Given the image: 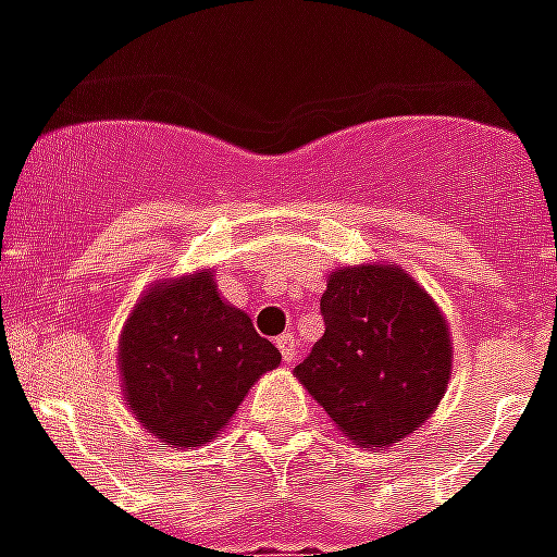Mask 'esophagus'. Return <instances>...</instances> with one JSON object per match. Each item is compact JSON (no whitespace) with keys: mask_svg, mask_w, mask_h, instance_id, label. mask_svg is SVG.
Returning a JSON list of instances; mask_svg holds the SVG:
<instances>
[{"mask_svg":"<svg viewBox=\"0 0 557 557\" xmlns=\"http://www.w3.org/2000/svg\"><path fill=\"white\" fill-rule=\"evenodd\" d=\"M277 347H280V352H283V361H286V364H295V361H297V341H295V335H292V332L280 335Z\"/></svg>","mask_w":557,"mask_h":557,"instance_id":"obj_1","label":"esophagus"}]
</instances>
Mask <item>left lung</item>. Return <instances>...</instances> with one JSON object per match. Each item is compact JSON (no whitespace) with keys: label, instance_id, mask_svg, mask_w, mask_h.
<instances>
[{"label":"left lung","instance_id":"1","mask_svg":"<svg viewBox=\"0 0 557 557\" xmlns=\"http://www.w3.org/2000/svg\"><path fill=\"white\" fill-rule=\"evenodd\" d=\"M323 338L295 367L332 422L364 448L393 445L440 405L450 379L445 318L393 265L332 271Z\"/></svg>","mask_w":557,"mask_h":557}]
</instances>
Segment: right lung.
I'll use <instances>...</instances> for the list:
<instances>
[{
  "instance_id": "obj_1",
  "label": "right lung",
  "mask_w": 557,
  "mask_h": 557,
  "mask_svg": "<svg viewBox=\"0 0 557 557\" xmlns=\"http://www.w3.org/2000/svg\"><path fill=\"white\" fill-rule=\"evenodd\" d=\"M277 364L280 349L222 300L210 271L152 288L121 335L126 401L156 440L178 448L213 440Z\"/></svg>"
}]
</instances>
